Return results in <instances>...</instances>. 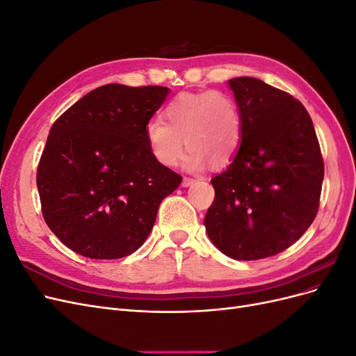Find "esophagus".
Returning a JSON list of instances; mask_svg holds the SVG:
<instances>
[{"label":"esophagus","instance_id":"34e87169","mask_svg":"<svg viewBox=\"0 0 356 356\" xmlns=\"http://www.w3.org/2000/svg\"><path fill=\"white\" fill-rule=\"evenodd\" d=\"M195 178H190V177H184L182 178V187H190L193 182H195Z\"/></svg>","mask_w":356,"mask_h":356}]
</instances>
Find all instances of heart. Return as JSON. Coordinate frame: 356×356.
<instances>
[{
  "label": "heart",
  "mask_w": 356,
  "mask_h": 356,
  "mask_svg": "<svg viewBox=\"0 0 356 356\" xmlns=\"http://www.w3.org/2000/svg\"><path fill=\"white\" fill-rule=\"evenodd\" d=\"M163 120H149L145 141L160 165L177 166L188 148L186 166L227 165L242 139V115L232 95L221 90L181 93L163 110Z\"/></svg>",
  "instance_id": "1"
}]
</instances>
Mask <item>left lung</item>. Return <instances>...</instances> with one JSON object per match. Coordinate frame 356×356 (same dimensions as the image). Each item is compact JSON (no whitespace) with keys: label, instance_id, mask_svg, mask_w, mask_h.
<instances>
[{"label":"left lung","instance_id":"left-lung-1","mask_svg":"<svg viewBox=\"0 0 356 356\" xmlns=\"http://www.w3.org/2000/svg\"><path fill=\"white\" fill-rule=\"evenodd\" d=\"M229 84L242 115V144L211 179L215 197L203 224L222 254L251 261L285 251L314 222L324 160L298 99L252 77Z\"/></svg>","mask_w":356,"mask_h":356}]
</instances>
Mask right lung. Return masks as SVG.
Returning <instances> with one entry per match:
<instances>
[{
	"mask_svg": "<svg viewBox=\"0 0 356 356\" xmlns=\"http://www.w3.org/2000/svg\"><path fill=\"white\" fill-rule=\"evenodd\" d=\"M163 86L105 84L53 123L37 169L41 211L70 250L95 260L131 255L182 177L149 153L145 126Z\"/></svg>",
	"mask_w": 356,
	"mask_h": 356,
	"instance_id": "obj_1",
	"label": "right lung"
}]
</instances>
